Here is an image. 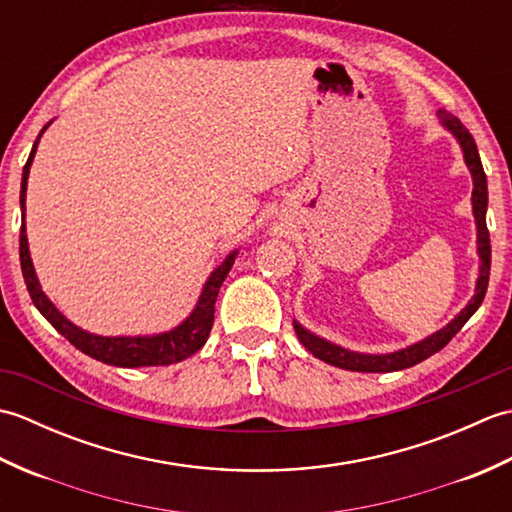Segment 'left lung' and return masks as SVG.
Masks as SVG:
<instances>
[{"label":"left lung","instance_id":"obj_1","mask_svg":"<svg viewBox=\"0 0 512 512\" xmlns=\"http://www.w3.org/2000/svg\"><path fill=\"white\" fill-rule=\"evenodd\" d=\"M438 118L440 123L455 136V140H458V145L464 154V162L466 167H469L471 178H473L471 204H473V217H475V228H477V255H480V277H477V284H475V295L460 310V314H455V317L444 325L442 330L433 332L431 336H427V339L389 354H361V352L345 350V347L325 341L321 336L306 330L299 321H292L295 323V332L299 336V341L303 343V347H306L312 356L321 358L323 363L341 367V369H350V372H398V369L413 367L422 363L424 358H429L431 354L440 352L442 347L462 330V325L473 317L475 310L482 306L486 288H488V275H491V239H488V228H486V209H488L486 173L469 129H466L458 118L449 114L447 110H438Z\"/></svg>","mask_w":512,"mask_h":512}]
</instances>
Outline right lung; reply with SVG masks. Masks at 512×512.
I'll return each instance as SVG.
<instances>
[{"label":"right lung","mask_w":512,"mask_h":512,"mask_svg":"<svg viewBox=\"0 0 512 512\" xmlns=\"http://www.w3.org/2000/svg\"><path fill=\"white\" fill-rule=\"evenodd\" d=\"M52 123V121H50ZM48 123V125H50ZM48 125L41 129V134L46 132ZM35 140V147H32L28 162L24 167V176H21V193H19V204H21V233H19V262H21V273L26 279V288L30 292V299L35 303L37 310L46 317L52 328L57 330L61 336H65L76 350L88 354L96 361L116 365V367H151V365H171L180 363L184 358L195 354L200 347L209 339V332L213 328V317H215V299L220 286L228 275V270L233 268L237 250L228 253L224 262L217 266L213 273L206 279L202 288V295L195 303L193 312L189 314L176 328L169 332L160 334H149V336H101L92 334L88 330H81L79 325H74L70 319H65L63 314L57 310V306L46 297V292L41 290V284L35 273V266H32L30 250H28V237H26V187H28V173L32 158L37 154L39 138Z\"/></svg>","instance_id":"1"}]
</instances>
